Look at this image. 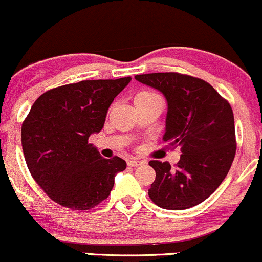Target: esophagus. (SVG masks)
<instances>
[{"label": "esophagus", "instance_id": "obj_1", "mask_svg": "<svg viewBox=\"0 0 262 262\" xmlns=\"http://www.w3.org/2000/svg\"><path fill=\"white\" fill-rule=\"evenodd\" d=\"M142 164H144V162L139 159H130L127 162V165H130V167H140Z\"/></svg>", "mask_w": 262, "mask_h": 262}]
</instances>
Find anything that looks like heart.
Listing matches in <instances>:
<instances>
[{
    "mask_svg": "<svg viewBox=\"0 0 262 262\" xmlns=\"http://www.w3.org/2000/svg\"><path fill=\"white\" fill-rule=\"evenodd\" d=\"M152 98H158V94L155 93L149 92V90H141V92L137 93L134 98V103H140V102H145V100L152 99Z\"/></svg>",
    "mask_w": 262,
    "mask_h": 262,
    "instance_id": "heart-1",
    "label": "heart"
}]
</instances>
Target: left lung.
Instances as JSON below:
<instances>
[{"instance_id":"1","label":"left lung","mask_w":262,"mask_h":262,"mask_svg":"<svg viewBox=\"0 0 262 262\" xmlns=\"http://www.w3.org/2000/svg\"><path fill=\"white\" fill-rule=\"evenodd\" d=\"M159 90L168 103L163 140L181 147L180 162L150 160L155 181L149 190L154 204L185 210L205 201L227 177L235 155L234 116L229 103L209 82L178 72L136 75Z\"/></svg>"}]
</instances>
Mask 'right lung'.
Listing matches in <instances>:
<instances>
[{
	"label": "right lung",
	"instance_id": "1",
	"mask_svg": "<svg viewBox=\"0 0 262 262\" xmlns=\"http://www.w3.org/2000/svg\"><path fill=\"white\" fill-rule=\"evenodd\" d=\"M131 77L84 80L40 95L21 126L29 172L53 201L72 210H89L110 196L115 176L126 169L121 158L104 159L89 144L104 126L113 99Z\"/></svg>",
	"mask_w": 262,
	"mask_h": 262
}]
</instances>
